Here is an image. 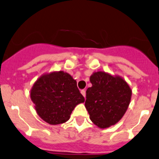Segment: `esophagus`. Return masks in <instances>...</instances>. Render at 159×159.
<instances>
[{"mask_svg":"<svg viewBox=\"0 0 159 159\" xmlns=\"http://www.w3.org/2000/svg\"><path fill=\"white\" fill-rule=\"evenodd\" d=\"M81 94L83 95V96H84V98H86V91H85L84 89H83V90H81Z\"/></svg>","mask_w":159,"mask_h":159,"instance_id":"34e87169","label":"esophagus"}]
</instances>
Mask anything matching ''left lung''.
<instances>
[{
    "instance_id": "1",
    "label": "left lung",
    "mask_w": 159,
    "mask_h": 159,
    "mask_svg": "<svg viewBox=\"0 0 159 159\" xmlns=\"http://www.w3.org/2000/svg\"><path fill=\"white\" fill-rule=\"evenodd\" d=\"M89 80L92 86L86 90L85 102L89 119L99 128H109L125 115L132 89L123 78L106 72H95Z\"/></svg>"
}]
</instances>
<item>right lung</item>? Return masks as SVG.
Wrapping results in <instances>:
<instances>
[{"label": "right lung", "mask_w": 159, "mask_h": 159, "mask_svg": "<svg viewBox=\"0 0 159 159\" xmlns=\"http://www.w3.org/2000/svg\"><path fill=\"white\" fill-rule=\"evenodd\" d=\"M30 95L37 115L50 125L66 122L74 108L85 101L76 80L63 71L44 73L34 83Z\"/></svg>", "instance_id": "add662e5"}]
</instances>
